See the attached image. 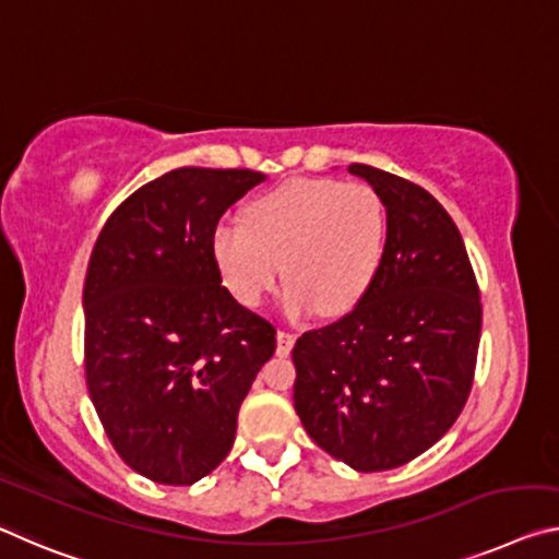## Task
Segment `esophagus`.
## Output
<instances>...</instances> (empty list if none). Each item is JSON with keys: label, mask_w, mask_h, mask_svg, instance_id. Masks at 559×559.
<instances>
[{"label": "esophagus", "mask_w": 559, "mask_h": 559, "mask_svg": "<svg viewBox=\"0 0 559 559\" xmlns=\"http://www.w3.org/2000/svg\"><path fill=\"white\" fill-rule=\"evenodd\" d=\"M294 343H296V333L278 331V335H276V353H278V356H288L290 348H294Z\"/></svg>", "instance_id": "1"}]
</instances>
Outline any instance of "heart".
<instances>
[{
    "mask_svg": "<svg viewBox=\"0 0 559 559\" xmlns=\"http://www.w3.org/2000/svg\"><path fill=\"white\" fill-rule=\"evenodd\" d=\"M388 214L373 186L296 179L253 199L243 224H218L211 253L241 306L259 308L290 283V313H348L376 281L385 255Z\"/></svg>",
    "mask_w": 559,
    "mask_h": 559,
    "instance_id": "obj_1",
    "label": "heart"
}]
</instances>
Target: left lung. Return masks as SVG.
I'll return each instance as SVG.
<instances>
[{
	"label": "left lung",
	"mask_w": 559,
	"mask_h": 559,
	"mask_svg": "<svg viewBox=\"0 0 559 559\" xmlns=\"http://www.w3.org/2000/svg\"><path fill=\"white\" fill-rule=\"evenodd\" d=\"M385 203V255L353 311L294 345V405L316 445L353 471L411 463L473 391L480 288L455 221L418 183L350 164Z\"/></svg>",
	"instance_id": "1"
}]
</instances>
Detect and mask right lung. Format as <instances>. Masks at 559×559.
<instances>
[{"instance_id":"obj_1","label":"right lung","mask_w":559,"mask_h":559,"mask_svg":"<svg viewBox=\"0 0 559 559\" xmlns=\"http://www.w3.org/2000/svg\"><path fill=\"white\" fill-rule=\"evenodd\" d=\"M251 168H174L106 218L84 281V376L131 471L193 485L228 455L238 407L276 350V328L221 286L218 218Z\"/></svg>"}]
</instances>
